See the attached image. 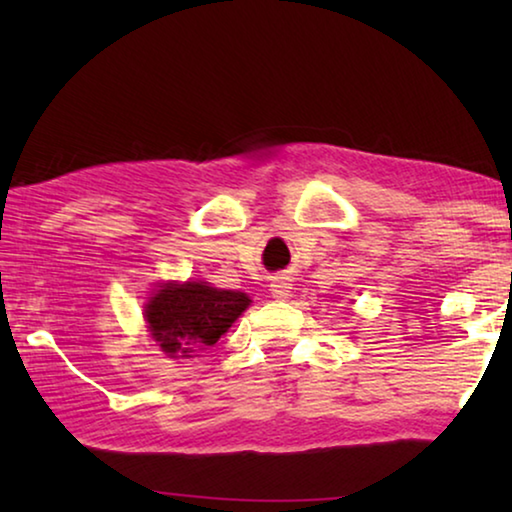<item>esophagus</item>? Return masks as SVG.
Listing matches in <instances>:
<instances>
[{"label":"esophagus","mask_w":512,"mask_h":512,"mask_svg":"<svg viewBox=\"0 0 512 512\" xmlns=\"http://www.w3.org/2000/svg\"><path fill=\"white\" fill-rule=\"evenodd\" d=\"M271 293L277 300H287L291 296V284L287 280H275L271 284Z\"/></svg>","instance_id":"esophagus-1"}]
</instances>
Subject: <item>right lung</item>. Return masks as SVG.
Returning <instances> with one entry per match:
<instances>
[{
	"label": "right lung",
	"instance_id": "obj_1",
	"mask_svg": "<svg viewBox=\"0 0 512 512\" xmlns=\"http://www.w3.org/2000/svg\"><path fill=\"white\" fill-rule=\"evenodd\" d=\"M250 305L241 291H221L205 282L167 284L146 305L149 332L169 357H192L228 332Z\"/></svg>",
	"mask_w": 512,
	"mask_h": 512
}]
</instances>
